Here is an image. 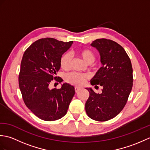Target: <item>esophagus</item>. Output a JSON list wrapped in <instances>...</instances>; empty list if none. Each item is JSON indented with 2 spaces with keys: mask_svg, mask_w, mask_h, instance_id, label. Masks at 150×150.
<instances>
[{
  "mask_svg": "<svg viewBox=\"0 0 150 150\" xmlns=\"http://www.w3.org/2000/svg\"><path fill=\"white\" fill-rule=\"evenodd\" d=\"M80 90H81V88H79V87H75V91L76 93H77V92H79Z\"/></svg>",
  "mask_w": 150,
  "mask_h": 150,
  "instance_id": "1",
  "label": "esophagus"
}]
</instances>
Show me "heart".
I'll return each mask as SVG.
<instances>
[{"label":"heart","instance_id":"b5f03b06","mask_svg":"<svg viewBox=\"0 0 150 150\" xmlns=\"http://www.w3.org/2000/svg\"><path fill=\"white\" fill-rule=\"evenodd\" d=\"M77 53L88 64H91L94 62L95 60V55L92 50L84 48L79 50ZM71 58L69 54H64L60 60V68L64 71H68L71 68ZM86 79L87 76L84 74L73 72L66 75V81L69 84L76 86H82L84 84Z\"/></svg>","mask_w":150,"mask_h":150}]
</instances>
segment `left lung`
<instances>
[{
  "label": "left lung",
  "instance_id": "left-lung-1",
  "mask_svg": "<svg viewBox=\"0 0 150 150\" xmlns=\"http://www.w3.org/2000/svg\"><path fill=\"white\" fill-rule=\"evenodd\" d=\"M91 45L99 52L103 64L91 84L103 89L99 94L86 88L90 96L85 109L91 119L103 122L116 117L125 106L133 86V69L126 51L115 41L98 39Z\"/></svg>",
  "mask_w": 150,
  "mask_h": 150
}]
</instances>
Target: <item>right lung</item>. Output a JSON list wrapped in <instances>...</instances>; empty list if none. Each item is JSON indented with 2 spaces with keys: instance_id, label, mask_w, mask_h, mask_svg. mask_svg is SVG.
<instances>
[{
  "instance_id": "obj_1",
  "label": "right lung",
  "mask_w": 150,
  "mask_h": 150,
  "mask_svg": "<svg viewBox=\"0 0 150 150\" xmlns=\"http://www.w3.org/2000/svg\"><path fill=\"white\" fill-rule=\"evenodd\" d=\"M73 42L40 39L28 47L22 57L18 75L22 98L28 109L43 120L61 119L75 95L74 87L67 83L60 89H50L53 80L63 81L56 74L60 68V58Z\"/></svg>"
}]
</instances>
